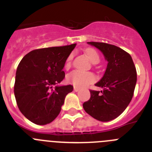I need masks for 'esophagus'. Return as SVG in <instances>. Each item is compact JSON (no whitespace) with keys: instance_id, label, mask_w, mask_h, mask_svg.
Instances as JSON below:
<instances>
[{"instance_id":"1","label":"esophagus","mask_w":152,"mask_h":152,"mask_svg":"<svg viewBox=\"0 0 152 152\" xmlns=\"http://www.w3.org/2000/svg\"><path fill=\"white\" fill-rule=\"evenodd\" d=\"M79 90H80V88H77V87H74V91H76V92H77V91H78Z\"/></svg>"}]
</instances>
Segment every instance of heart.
<instances>
[{"instance_id": "heart-1", "label": "heart", "mask_w": 152, "mask_h": 152, "mask_svg": "<svg viewBox=\"0 0 152 152\" xmlns=\"http://www.w3.org/2000/svg\"><path fill=\"white\" fill-rule=\"evenodd\" d=\"M85 52L92 62L96 63L100 61V56L95 49L88 48V49H86ZM72 59H73V54L72 53L67 58L66 62H65V68H68L71 67ZM66 80L69 84H73L75 87L83 88V87H86V86L94 82L96 80V76L91 72L74 70L67 75Z\"/></svg>"}]
</instances>
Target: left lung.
Here are the masks:
<instances>
[{
  "instance_id": "left-lung-1",
  "label": "left lung",
  "mask_w": 152,
  "mask_h": 152,
  "mask_svg": "<svg viewBox=\"0 0 152 152\" xmlns=\"http://www.w3.org/2000/svg\"><path fill=\"white\" fill-rule=\"evenodd\" d=\"M88 43L100 49L108 64L103 77L95 84L103 90H91V98L83 103V107L99 121H110L126 110L133 96L136 69L131 56L119 47L98 42Z\"/></svg>"
}]
</instances>
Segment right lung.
<instances>
[{
	"mask_svg": "<svg viewBox=\"0 0 152 152\" xmlns=\"http://www.w3.org/2000/svg\"><path fill=\"white\" fill-rule=\"evenodd\" d=\"M76 44L31 51L19 63L14 95L19 110L37 125L50 123L61 111L72 85L55 87L64 78L63 68Z\"/></svg>",
	"mask_w": 152,
	"mask_h": 152,
	"instance_id": "1",
	"label": "right lung"
}]
</instances>
